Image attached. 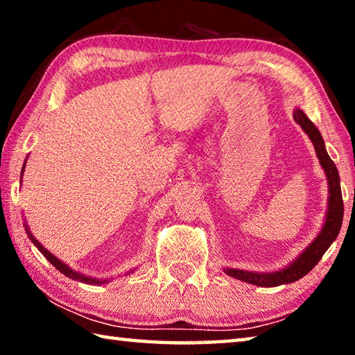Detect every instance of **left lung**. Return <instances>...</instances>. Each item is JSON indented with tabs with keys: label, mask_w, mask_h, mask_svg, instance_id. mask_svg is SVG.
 <instances>
[{
	"label": "left lung",
	"mask_w": 355,
	"mask_h": 355,
	"mask_svg": "<svg viewBox=\"0 0 355 355\" xmlns=\"http://www.w3.org/2000/svg\"><path fill=\"white\" fill-rule=\"evenodd\" d=\"M294 122L300 125L310 141L313 142L315 152L318 155V159H320L321 167L326 172L327 182H329V202H327V213H326V220H324V225L321 228L320 235L315 238L313 243L305 249L302 254H300L296 260H293L288 266L284 269H279V271L274 272H254V271H244V269H233V268H225L224 272L230 275L233 279L243 280L245 284L257 285V286H279V285H286L293 284L299 279H302L305 274H309L311 269H313L318 261L321 260L330 244L335 241V238L338 236L341 222H343V197H341V188H340V175L338 171H336V166L330 156L327 155L326 146H324V139L313 122L305 116L302 110H297L293 112Z\"/></svg>",
	"instance_id": "8db88e82"
}]
</instances>
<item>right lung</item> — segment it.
<instances>
[{
    "label": "right lung",
    "mask_w": 355,
    "mask_h": 355,
    "mask_svg": "<svg viewBox=\"0 0 355 355\" xmlns=\"http://www.w3.org/2000/svg\"><path fill=\"white\" fill-rule=\"evenodd\" d=\"M25 166H26V159H25V164H23V169H21V173L25 172ZM25 227H26V233H28V236H29V239H31V241L34 243V245L35 248H37L40 252H42V255H44L48 261H50L53 266H55L59 272H62L64 275H67V277H70V279H73V280H78V282H84V284H89V285H101V284H107V282H110V279H94V277H89V275H84V274H81V272H76V271H73V269L71 268H69L67 264H65L64 261H61L59 260V258H56L55 255L51 254V252H48L44 245H42L37 239H35L33 235H31V232H29V228H28V225L25 224ZM130 272H133V271H130ZM130 272H127V274H130Z\"/></svg>",
    "instance_id": "obj_1"
}]
</instances>
